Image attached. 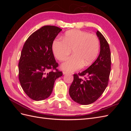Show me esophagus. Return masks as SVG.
Segmentation results:
<instances>
[{"mask_svg":"<svg viewBox=\"0 0 131 131\" xmlns=\"http://www.w3.org/2000/svg\"><path fill=\"white\" fill-rule=\"evenodd\" d=\"M68 73L67 72H66V71H63V75H65V74H68Z\"/></svg>","mask_w":131,"mask_h":131,"instance_id":"34e87169","label":"esophagus"}]
</instances>
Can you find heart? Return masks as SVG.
Wrapping results in <instances>:
<instances>
[{"label": "heart", "mask_w": 131, "mask_h": 131, "mask_svg": "<svg viewBox=\"0 0 131 131\" xmlns=\"http://www.w3.org/2000/svg\"><path fill=\"white\" fill-rule=\"evenodd\" d=\"M52 49L55 57L61 61L66 59L72 50L73 55L61 67L63 70L73 72L93 62L98 54L100 42L96 35L73 29L67 31L62 39H55Z\"/></svg>", "instance_id": "b5f03b06"}]
</instances>
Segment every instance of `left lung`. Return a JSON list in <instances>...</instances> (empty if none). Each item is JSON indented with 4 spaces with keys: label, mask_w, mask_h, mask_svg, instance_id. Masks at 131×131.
<instances>
[{
    "label": "left lung",
    "mask_w": 131,
    "mask_h": 131,
    "mask_svg": "<svg viewBox=\"0 0 131 131\" xmlns=\"http://www.w3.org/2000/svg\"><path fill=\"white\" fill-rule=\"evenodd\" d=\"M96 34L100 42V54L88 69L74 75L69 90L72 100L81 105H89L98 100L108 84L111 69L110 47L100 31L97 30ZM79 75H86V77L82 79Z\"/></svg>",
    "instance_id": "8db88e82"
}]
</instances>
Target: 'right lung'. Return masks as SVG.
Listing matches in <instances>:
<instances>
[{"label":"right lung","mask_w":131,"mask_h":131,"mask_svg":"<svg viewBox=\"0 0 131 131\" xmlns=\"http://www.w3.org/2000/svg\"><path fill=\"white\" fill-rule=\"evenodd\" d=\"M53 26H45L31 34L23 45L18 63V77L26 94L39 101L48 98L55 80L62 76L56 68L52 49L53 40L62 30ZM55 69L56 71H49Z\"/></svg>","instance_id":"1"}]
</instances>
